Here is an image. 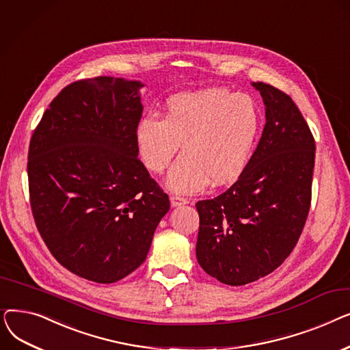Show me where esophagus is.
<instances>
[{"label": "esophagus", "mask_w": 350, "mask_h": 350, "mask_svg": "<svg viewBox=\"0 0 350 350\" xmlns=\"http://www.w3.org/2000/svg\"><path fill=\"white\" fill-rule=\"evenodd\" d=\"M170 203H172L173 207H178V206H183V204H187L189 201H187V198L181 197V196H172L170 197Z\"/></svg>", "instance_id": "esophagus-1"}]
</instances>
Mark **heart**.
<instances>
[{"instance_id":"b5f03b06","label":"heart","mask_w":350,"mask_h":350,"mask_svg":"<svg viewBox=\"0 0 350 350\" xmlns=\"http://www.w3.org/2000/svg\"><path fill=\"white\" fill-rule=\"evenodd\" d=\"M260 127V110L251 96L210 88L172 96L163 119L143 116L135 129V143L146 169L154 174L169 167L183 143L167 187L197 193L210 180L224 186L243 174Z\"/></svg>"}]
</instances>
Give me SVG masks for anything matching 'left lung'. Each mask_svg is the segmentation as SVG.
I'll return each mask as SVG.
<instances>
[{
  "instance_id": "1",
  "label": "left lung",
  "mask_w": 350,
  "mask_h": 350,
  "mask_svg": "<svg viewBox=\"0 0 350 350\" xmlns=\"http://www.w3.org/2000/svg\"><path fill=\"white\" fill-rule=\"evenodd\" d=\"M265 105L264 132L234 185L196 204L197 261L227 285H245L277 269L295 248L312 198L315 139L285 92L252 82Z\"/></svg>"
}]
</instances>
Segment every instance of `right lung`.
<instances>
[{"mask_svg":"<svg viewBox=\"0 0 350 350\" xmlns=\"http://www.w3.org/2000/svg\"><path fill=\"white\" fill-rule=\"evenodd\" d=\"M143 83L98 77L64 88L28 150L31 210L44 243L81 278L112 284L139 268L169 196L137 159Z\"/></svg>","mask_w":350,"mask_h":350,"instance_id":"obj_1","label":"right lung"}]
</instances>
